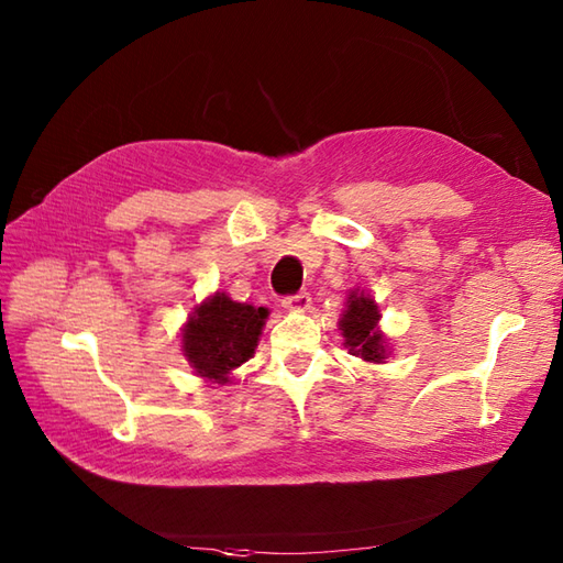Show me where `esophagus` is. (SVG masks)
<instances>
[{
    "instance_id": "1",
    "label": "esophagus",
    "mask_w": 563,
    "mask_h": 563,
    "mask_svg": "<svg viewBox=\"0 0 563 563\" xmlns=\"http://www.w3.org/2000/svg\"><path fill=\"white\" fill-rule=\"evenodd\" d=\"M309 305H312V297H309L307 292H297L283 302V307L288 309V312H307Z\"/></svg>"
}]
</instances>
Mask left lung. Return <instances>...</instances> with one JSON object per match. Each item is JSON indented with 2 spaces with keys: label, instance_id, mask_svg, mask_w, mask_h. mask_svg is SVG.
Wrapping results in <instances>:
<instances>
[{
  "label": "left lung",
  "instance_id": "1",
  "mask_svg": "<svg viewBox=\"0 0 563 563\" xmlns=\"http://www.w3.org/2000/svg\"><path fill=\"white\" fill-rule=\"evenodd\" d=\"M379 305L369 292L353 288L345 297V309L339 319L343 345L367 365L387 363L391 355L389 339L379 329Z\"/></svg>",
  "mask_w": 563,
  "mask_h": 563
}]
</instances>
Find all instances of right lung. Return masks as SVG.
Masks as SVG:
<instances>
[{
	"label": "right lung",
	"instance_id": "1",
	"mask_svg": "<svg viewBox=\"0 0 563 563\" xmlns=\"http://www.w3.org/2000/svg\"><path fill=\"white\" fill-rule=\"evenodd\" d=\"M266 307L236 302L227 292H212L194 307L181 329V353L194 375L210 385H232V375L249 357H254Z\"/></svg>",
	"mask_w": 563,
	"mask_h": 563
}]
</instances>
